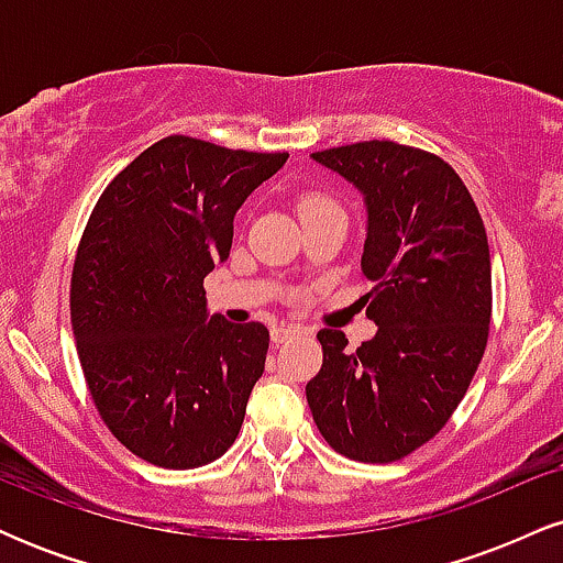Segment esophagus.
I'll list each match as a JSON object with an SVG mask.
<instances>
[{"label": "esophagus", "instance_id": "34e87169", "mask_svg": "<svg viewBox=\"0 0 563 563\" xmlns=\"http://www.w3.org/2000/svg\"><path fill=\"white\" fill-rule=\"evenodd\" d=\"M296 333H299V328H290V325H275V328H273V341H275V344H283V341L294 339Z\"/></svg>", "mask_w": 563, "mask_h": 563}]
</instances>
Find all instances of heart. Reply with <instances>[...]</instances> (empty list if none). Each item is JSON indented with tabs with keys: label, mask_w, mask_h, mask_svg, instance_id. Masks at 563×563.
Instances as JSON below:
<instances>
[{
	"label": "heart",
	"mask_w": 563,
	"mask_h": 563,
	"mask_svg": "<svg viewBox=\"0 0 563 563\" xmlns=\"http://www.w3.org/2000/svg\"><path fill=\"white\" fill-rule=\"evenodd\" d=\"M322 209H339L335 206V200L331 196H325V192H303L299 198V217H307V214H314V211H322Z\"/></svg>",
	"instance_id": "obj_1"
}]
</instances>
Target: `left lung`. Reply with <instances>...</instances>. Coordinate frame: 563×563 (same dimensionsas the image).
<instances>
[{
	"instance_id": "left-lung-1",
	"label": "left lung",
	"mask_w": 563,
	"mask_h": 563,
	"mask_svg": "<svg viewBox=\"0 0 563 563\" xmlns=\"http://www.w3.org/2000/svg\"><path fill=\"white\" fill-rule=\"evenodd\" d=\"M363 190V296L378 325L349 352L322 328L307 402L322 439L360 463H394L434 439L479 367L493 320L487 232L468 187L437 153L367 140L312 153Z\"/></svg>"
}]
</instances>
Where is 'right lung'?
<instances>
[{"label":"right lung","instance_id":"1","mask_svg":"<svg viewBox=\"0 0 563 563\" xmlns=\"http://www.w3.org/2000/svg\"><path fill=\"white\" fill-rule=\"evenodd\" d=\"M286 158L172 134L115 174L81 232L70 325L84 380L108 431L153 466H206L241 431L269 331L206 320L203 277Z\"/></svg>","mask_w":563,"mask_h":563}]
</instances>
